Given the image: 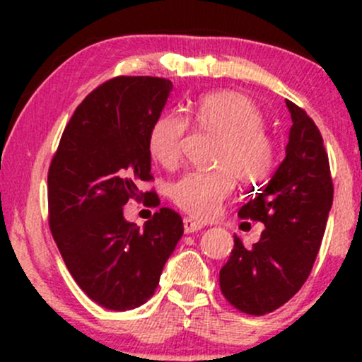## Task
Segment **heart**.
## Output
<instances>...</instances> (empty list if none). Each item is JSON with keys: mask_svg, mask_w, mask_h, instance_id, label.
<instances>
[{"mask_svg": "<svg viewBox=\"0 0 362 362\" xmlns=\"http://www.w3.org/2000/svg\"><path fill=\"white\" fill-rule=\"evenodd\" d=\"M257 160H260L257 156ZM175 204L194 219H207L223 201V194L216 190L202 175H189L175 189Z\"/></svg>", "mask_w": 362, "mask_h": 362, "instance_id": "b5f03b06", "label": "heart"}]
</instances>
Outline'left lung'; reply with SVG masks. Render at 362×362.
I'll use <instances>...</instances> for the list:
<instances>
[{
  "instance_id": "1",
  "label": "left lung",
  "mask_w": 362,
  "mask_h": 362,
  "mask_svg": "<svg viewBox=\"0 0 362 362\" xmlns=\"http://www.w3.org/2000/svg\"><path fill=\"white\" fill-rule=\"evenodd\" d=\"M172 90L156 76L105 81L76 107L49 167L51 233L76 284L107 310L144 305L184 235L180 216L141 190L153 180L151 132ZM129 198L148 207L138 223L123 218Z\"/></svg>"
}]
</instances>
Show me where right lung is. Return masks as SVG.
Wrapping results in <instances>:
<instances>
[{
    "mask_svg": "<svg viewBox=\"0 0 362 362\" xmlns=\"http://www.w3.org/2000/svg\"><path fill=\"white\" fill-rule=\"evenodd\" d=\"M298 114L291 117L286 158L264 192L238 213L260 221L264 231L253 240L235 236L219 271L223 296L257 317L288 303L308 279L334 197L322 136L305 112Z\"/></svg>",
    "mask_w": 362,
    "mask_h": 362,
    "instance_id": "right-lung-1",
    "label": "right lung"
}]
</instances>
